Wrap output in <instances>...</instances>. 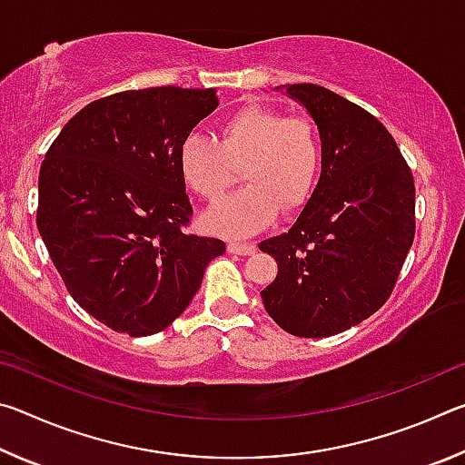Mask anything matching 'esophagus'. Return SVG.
Wrapping results in <instances>:
<instances>
[{"mask_svg": "<svg viewBox=\"0 0 465 465\" xmlns=\"http://www.w3.org/2000/svg\"><path fill=\"white\" fill-rule=\"evenodd\" d=\"M227 252H230V254H238V256H252L256 252V246H254V243L230 242V243H227Z\"/></svg>", "mask_w": 465, "mask_h": 465, "instance_id": "obj_1", "label": "esophagus"}]
</instances>
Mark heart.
Here are the masks:
<instances>
[{
  "label": "heart",
  "instance_id": "obj_1",
  "mask_svg": "<svg viewBox=\"0 0 465 465\" xmlns=\"http://www.w3.org/2000/svg\"><path fill=\"white\" fill-rule=\"evenodd\" d=\"M178 166L186 186L209 204L232 193L242 168L248 184L204 217V225L225 235H250L271 225L279 209L297 211L310 201L320 176L322 141L316 124L302 114L243 104L219 123L215 139H184Z\"/></svg>",
  "mask_w": 465,
  "mask_h": 465
}]
</instances>
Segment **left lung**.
<instances>
[{"instance_id": "obj_1", "label": "left lung", "mask_w": 465, "mask_h": 465, "mask_svg": "<svg viewBox=\"0 0 465 465\" xmlns=\"http://www.w3.org/2000/svg\"><path fill=\"white\" fill-rule=\"evenodd\" d=\"M287 94L316 121L322 174L289 232L261 242L279 272L261 291L285 332L326 338L388 302L414 242V178L390 131L316 84Z\"/></svg>"}]
</instances>
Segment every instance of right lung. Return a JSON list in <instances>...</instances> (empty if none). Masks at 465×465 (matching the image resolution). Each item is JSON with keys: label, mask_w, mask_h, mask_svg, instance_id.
I'll list each match as a JSON object with an SVG mask.
<instances>
[{"label": "right lung", "mask_w": 465, "mask_h": 465, "mask_svg": "<svg viewBox=\"0 0 465 465\" xmlns=\"http://www.w3.org/2000/svg\"><path fill=\"white\" fill-rule=\"evenodd\" d=\"M219 106L215 90H129L84 106L38 174L36 225L80 308L114 332L168 328L225 242L188 233L178 152Z\"/></svg>", "instance_id": "1"}]
</instances>
